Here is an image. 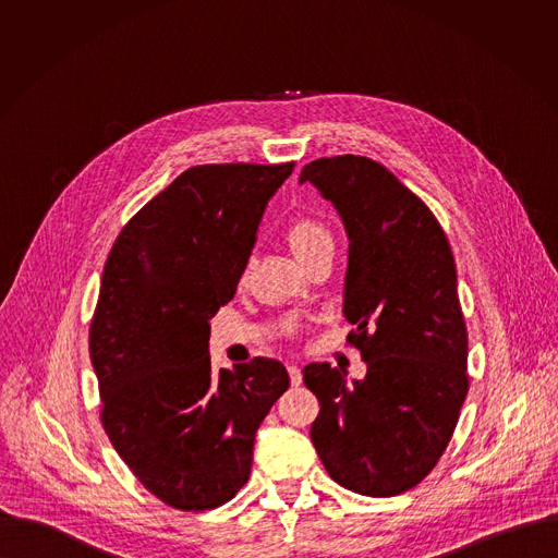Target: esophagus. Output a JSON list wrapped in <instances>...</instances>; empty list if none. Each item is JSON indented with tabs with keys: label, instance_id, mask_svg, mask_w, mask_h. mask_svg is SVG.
Instances as JSON below:
<instances>
[{
	"label": "esophagus",
	"instance_id": "34e87169",
	"mask_svg": "<svg viewBox=\"0 0 558 558\" xmlns=\"http://www.w3.org/2000/svg\"><path fill=\"white\" fill-rule=\"evenodd\" d=\"M288 374H290V383H292V387H301V383H303L301 367H299V365H294V363H290V365H288Z\"/></svg>",
	"mask_w": 558,
	"mask_h": 558
}]
</instances>
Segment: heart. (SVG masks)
<instances>
[{
  "mask_svg": "<svg viewBox=\"0 0 558 558\" xmlns=\"http://www.w3.org/2000/svg\"><path fill=\"white\" fill-rule=\"evenodd\" d=\"M286 240L303 264H310L324 251H332V234L316 217H296L286 228Z\"/></svg>",
  "mask_w": 558,
  "mask_h": 558,
  "instance_id": "heart-1",
  "label": "heart"
}]
</instances>
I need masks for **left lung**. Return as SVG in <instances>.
<instances>
[{
	"label": "left lung",
	"instance_id": "left-lung-1",
	"mask_svg": "<svg viewBox=\"0 0 558 558\" xmlns=\"http://www.w3.org/2000/svg\"><path fill=\"white\" fill-rule=\"evenodd\" d=\"M337 208L348 239L343 316L363 380L303 369L318 398L312 440L326 473L363 496H396L429 475L469 393V335L456 259L432 210L380 162L312 160L301 171Z\"/></svg>",
	"mask_w": 558,
	"mask_h": 558
}]
</instances>
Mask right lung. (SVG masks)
Instances as JSON below:
<instances>
[{
	"mask_svg": "<svg viewBox=\"0 0 558 558\" xmlns=\"http://www.w3.org/2000/svg\"><path fill=\"white\" fill-rule=\"evenodd\" d=\"M292 169L195 165L122 228L105 262L89 324L100 421L133 475L173 509L206 511L236 496L255 432L290 387L275 359L215 372L208 339Z\"/></svg>",
	"mask_w": 558,
	"mask_h": 558,
	"instance_id": "obj_1",
	"label": "right lung"
}]
</instances>
